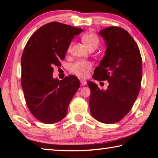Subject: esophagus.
<instances>
[{"instance_id": "34e87169", "label": "esophagus", "mask_w": 158, "mask_h": 158, "mask_svg": "<svg viewBox=\"0 0 158 158\" xmlns=\"http://www.w3.org/2000/svg\"><path fill=\"white\" fill-rule=\"evenodd\" d=\"M80 82H81V84L82 85H86V84H87V81L84 79H80Z\"/></svg>"}]
</instances>
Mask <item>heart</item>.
<instances>
[{"instance_id": "obj_1", "label": "heart", "mask_w": 158, "mask_h": 158, "mask_svg": "<svg viewBox=\"0 0 158 158\" xmlns=\"http://www.w3.org/2000/svg\"><path fill=\"white\" fill-rule=\"evenodd\" d=\"M82 41L84 42V43L89 49L90 48H97L99 45V42H100L98 37L95 34L92 33L84 35L82 37ZM70 49L71 46L69 47L68 51L70 50ZM91 68L92 65L90 63L87 62V61L79 60L71 66V71L77 76L84 78L88 76L89 70Z\"/></svg>"}]
</instances>
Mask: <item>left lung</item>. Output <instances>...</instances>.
I'll return each mask as SVG.
<instances>
[{
	"label": "left lung",
	"instance_id": "left-lung-1",
	"mask_svg": "<svg viewBox=\"0 0 158 158\" xmlns=\"http://www.w3.org/2000/svg\"><path fill=\"white\" fill-rule=\"evenodd\" d=\"M105 42V55L95 69L93 78L107 80L106 90L93 81L90 89V114L97 121L110 124L127 114L135 102L141 87L142 60L132 37L123 28L111 26L99 32Z\"/></svg>",
	"mask_w": 158,
	"mask_h": 158
}]
</instances>
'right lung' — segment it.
<instances>
[{"mask_svg":"<svg viewBox=\"0 0 158 158\" xmlns=\"http://www.w3.org/2000/svg\"><path fill=\"white\" fill-rule=\"evenodd\" d=\"M82 31L58 22L47 23L30 37L23 50L21 86L29 110L44 123H55L65 117L80 87L74 75L53 78V67L60 66L71 41Z\"/></svg>","mask_w":158,"mask_h":158,"instance_id":"right-lung-1","label":"right lung"}]
</instances>
